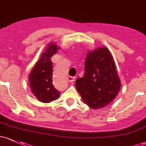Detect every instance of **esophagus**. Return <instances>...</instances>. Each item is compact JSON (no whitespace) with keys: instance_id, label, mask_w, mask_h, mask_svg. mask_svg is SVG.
Wrapping results in <instances>:
<instances>
[{"instance_id":"obj_1","label":"esophagus","mask_w":146,"mask_h":146,"mask_svg":"<svg viewBox=\"0 0 146 146\" xmlns=\"http://www.w3.org/2000/svg\"><path fill=\"white\" fill-rule=\"evenodd\" d=\"M74 80L75 78L72 76H68V78H67V80H68V82H72L74 81Z\"/></svg>"}]
</instances>
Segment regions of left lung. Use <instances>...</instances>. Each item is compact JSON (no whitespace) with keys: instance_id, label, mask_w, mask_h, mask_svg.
Wrapping results in <instances>:
<instances>
[{"instance_id":"1","label":"left lung","mask_w":146,"mask_h":146,"mask_svg":"<svg viewBox=\"0 0 146 146\" xmlns=\"http://www.w3.org/2000/svg\"><path fill=\"white\" fill-rule=\"evenodd\" d=\"M113 57L107 48H98L87 54L84 74L76 81L83 102L93 110L110 104L121 89Z\"/></svg>"}]
</instances>
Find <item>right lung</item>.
<instances>
[{"label": "right lung", "mask_w": 146, "mask_h": 146, "mask_svg": "<svg viewBox=\"0 0 146 146\" xmlns=\"http://www.w3.org/2000/svg\"><path fill=\"white\" fill-rule=\"evenodd\" d=\"M58 48L55 44H50L29 76L32 92L41 102H52L60 96V92L55 89L52 83V62H51V57L57 53Z\"/></svg>", "instance_id": "right-lung-1"}]
</instances>
